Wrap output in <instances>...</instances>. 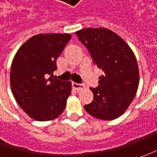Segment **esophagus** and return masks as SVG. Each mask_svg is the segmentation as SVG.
Here are the masks:
<instances>
[{
	"instance_id": "obj_1",
	"label": "esophagus",
	"mask_w": 157,
	"mask_h": 157,
	"mask_svg": "<svg viewBox=\"0 0 157 157\" xmlns=\"http://www.w3.org/2000/svg\"><path fill=\"white\" fill-rule=\"evenodd\" d=\"M71 86H72V87L74 88L75 90H79V89L83 88V86H82V85H80V84H78V83H74V82L71 84Z\"/></svg>"
}]
</instances>
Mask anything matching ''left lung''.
<instances>
[{
  "mask_svg": "<svg viewBox=\"0 0 157 157\" xmlns=\"http://www.w3.org/2000/svg\"><path fill=\"white\" fill-rule=\"evenodd\" d=\"M94 63L103 74L99 86L91 87L92 103L84 108L92 116L110 121L120 117L129 106L139 86L136 56L117 34L104 28H87L76 32Z\"/></svg>",
  "mask_w": 157,
  "mask_h": 157,
  "instance_id": "left-lung-1",
  "label": "left lung"
}]
</instances>
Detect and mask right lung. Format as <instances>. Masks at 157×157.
<instances>
[{
  "label": "right lung",
  "instance_id": "right-lung-1",
  "mask_svg": "<svg viewBox=\"0 0 157 157\" xmlns=\"http://www.w3.org/2000/svg\"><path fill=\"white\" fill-rule=\"evenodd\" d=\"M69 34H40L26 41L16 52L10 85L18 105L39 121L58 117L71 94V82L53 78L56 60L71 39Z\"/></svg>",
  "mask_w": 157,
  "mask_h": 157
}]
</instances>
